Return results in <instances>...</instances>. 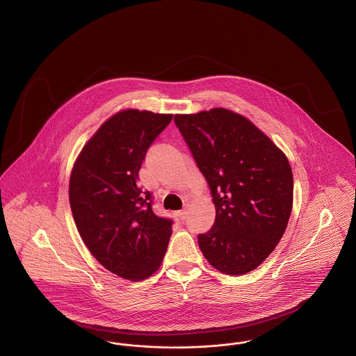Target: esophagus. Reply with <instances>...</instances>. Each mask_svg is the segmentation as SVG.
<instances>
[{
    "label": "esophagus",
    "instance_id": "34e87169",
    "mask_svg": "<svg viewBox=\"0 0 356 356\" xmlns=\"http://www.w3.org/2000/svg\"><path fill=\"white\" fill-rule=\"evenodd\" d=\"M186 211H180V212H177V216H179V218H180V220H183V221H184L185 218H186Z\"/></svg>",
    "mask_w": 356,
    "mask_h": 356
}]
</instances>
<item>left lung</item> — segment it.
Returning a JSON list of instances; mask_svg holds the SVG:
<instances>
[{
	"mask_svg": "<svg viewBox=\"0 0 356 356\" xmlns=\"http://www.w3.org/2000/svg\"><path fill=\"white\" fill-rule=\"evenodd\" d=\"M211 188L216 220L199 234L208 262L224 274L259 266L282 238L293 208V172L284 152L245 116L227 108L175 115Z\"/></svg>",
	"mask_w": 356,
	"mask_h": 356,
	"instance_id": "8db88e82",
	"label": "left lung"
}]
</instances>
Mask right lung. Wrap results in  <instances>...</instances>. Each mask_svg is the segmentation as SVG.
I'll list each match as a JSON object with an SVG mask.
<instances>
[{"label": "right lung", "instance_id": "right-lung-1", "mask_svg": "<svg viewBox=\"0 0 356 356\" xmlns=\"http://www.w3.org/2000/svg\"><path fill=\"white\" fill-rule=\"evenodd\" d=\"M171 114L124 110L106 120L72 167L69 199L82 240L107 270L142 281L160 268L172 220L152 211V195L138 186L149 145Z\"/></svg>", "mask_w": 356, "mask_h": 356}]
</instances>
